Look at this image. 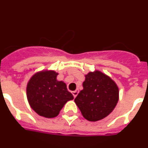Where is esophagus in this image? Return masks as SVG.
I'll return each mask as SVG.
<instances>
[{
    "label": "esophagus",
    "instance_id": "obj_1",
    "mask_svg": "<svg viewBox=\"0 0 148 148\" xmlns=\"http://www.w3.org/2000/svg\"><path fill=\"white\" fill-rule=\"evenodd\" d=\"M72 93H73L74 98H75L77 96V95H78V90H75V91H73V92H72Z\"/></svg>",
    "mask_w": 148,
    "mask_h": 148
}]
</instances>
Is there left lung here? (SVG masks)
Instances as JSON below:
<instances>
[{"instance_id":"left-lung-1","label":"left lung","mask_w":148,"mask_h":148,"mask_svg":"<svg viewBox=\"0 0 148 148\" xmlns=\"http://www.w3.org/2000/svg\"><path fill=\"white\" fill-rule=\"evenodd\" d=\"M83 87L75 102L86 119H103L114 110L119 101V88L108 75L100 71L90 72L85 75Z\"/></svg>"}]
</instances>
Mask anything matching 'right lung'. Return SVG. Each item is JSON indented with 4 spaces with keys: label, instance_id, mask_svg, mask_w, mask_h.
Masks as SVG:
<instances>
[{
    "label": "right lung",
    "instance_id": "add662e5",
    "mask_svg": "<svg viewBox=\"0 0 148 148\" xmlns=\"http://www.w3.org/2000/svg\"><path fill=\"white\" fill-rule=\"evenodd\" d=\"M57 75L55 71L37 73L27 84V95L30 107L46 118L58 116L66 101L73 99L66 84L57 81Z\"/></svg>",
    "mask_w": 148,
    "mask_h": 148
}]
</instances>
